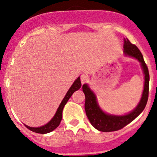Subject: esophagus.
I'll return each mask as SVG.
<instances>
[{
  "instance_id": "esophagus-1",
  "label": "esophagus",
  "mask_w": 157,
  "mask_h": 157,
  "mask_svg": "<svg viewBox=\"0 0 157 157\" xmlns=\"http://www.w3.org/2000/svg\"><path fill=\"white\" fill-rule=\"evenodd\" d=\"M87 80H88V76L86 75V74H82V75L80 76V81H81L82 84L86 83Z\"/></svg>"
}]
</instances>
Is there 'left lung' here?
<instances>
[{
    "label": "left lung",
    "instance_id": "1",
    "mask_svg": "<svg viewBox=\"0 0 157 157\" xmlns=\"http://www.w3.org/2000/svg\"><path fill=\"white\" fill-rule=\"evenodd\" d=\"M124 53L126 56H131L138 60L144 74V87L140 102L135 109L124 115H113L104 112L99 107L96 96L87 84L83 85V92L85 94V111L89 121L96 129L103 132L118 131L135 119L144 109L148 100L150 75L144 57L138 48L131 43L128 39L124 40Z\"/></svg>",
    "mask_w": 157,
    "mask_h": 157
}]
</instances>
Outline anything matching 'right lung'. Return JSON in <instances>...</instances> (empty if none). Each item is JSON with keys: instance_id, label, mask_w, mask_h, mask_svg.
Returning a JSON list of instances; mask_svg holds the SVG:
<instances>
[{"instance_id": "obj_1", "label": "right lung", "mask_w": 157, "mask_h": 157, "mask_svg": "<svg viewBox=\"0 0 157 157\" xmlns=\"http://www.w3.org/2000/svg\"><path fill=\"white\" fill-rule=\"evenodd\" d=\"M80 87H81L80 77H78V78L74 82L72 86L70 87L67 93H66L65 96H64V98L63 99V100L61 101V104H60L59 107H58V110H57L56 113L54 115L52 119L48 123H47L46 124H45V125L43 126H41V127L39 128L29 127V126L26 125V124H25V126H26L28 129H29L30 131H33V132L39 133V134H47V133H49L51 132V131H54L55 128L58 127V125H59L60 123H61V118H62L63 109H64V105H66V103H67L68 99L71 98V96H72L73 93L75 91H77V90H78Z\"/></svg>"}]
</instances>
